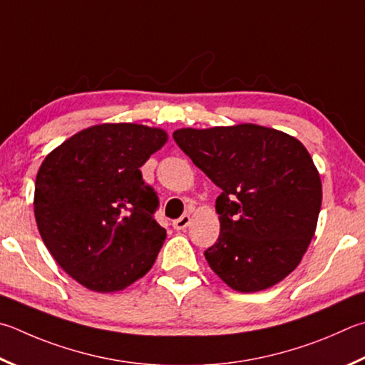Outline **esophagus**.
Here are the masks:
<instances>
[{
  "label": "esophagus",
  "instance_id": "esophagus-1",
  "mask_svg": "<svg viewBox=\"0 0 365 365\" xmlns=\"http://www.w3.org/2000/svg\"><path fill=\"white\" fill-rule=\"evenodd\" d=\"M190 222H191V217L188 214H185L180 218H177V220L174 222V228L175 230H185L190 225Z\"/></svg>",
  "mask_w": 365,
  "mask_h": 365
}]
</instances>
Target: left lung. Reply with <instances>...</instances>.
I'll return each mask as SVG.
<instances>
[{"label": "left lung", "instance_id": "left-lung-1", "mask_svg": "<svg viewBox=\"0 0 365 365\" xmlns=\"http://www.w3.org/2000/svg\"><path fill=\"white\" fill-rule=\"evenodd\" d=\"M174 140L222 190L215 201L220 235L204 252L214 273L246 294L292 273L322 202L319 172L303 143L258 124L185 128Z\"/></svg>", "mask_w": 365, "mask_h": 365}]
</instances>
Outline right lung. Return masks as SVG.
I'll list each match as a JSON object with an SVG mask.
<instances>
[{
	"instance_id": "1",
	"label": "right lung",
	"mask_w": 365,
	"mask_h": 365,
	"mask_svg": "<svg viewBox=\"0 0 365 365\" xmlns=\"http://www.w3.org/2000/svg\"><path fill=\"white\" fill-rule=\"evenodd\" d=\"M168 132L132 123L91 125L44 158L35 182V218L61 268L86 289L118 292L153 267L165 230L158 196L140 168Z\"/></svg>"
}]
</instances>
